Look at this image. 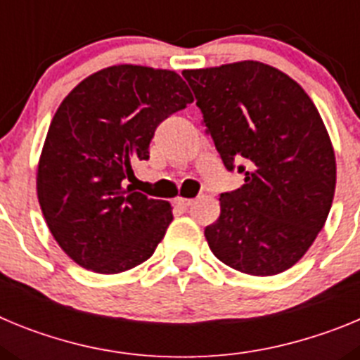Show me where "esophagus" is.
Here are the masks:
<instances>
[{"label":"esophagus","mask_w":360,"mask_h":360,"mask_svg":"<svg viewBox=\"0 0 360 360\" xmlns=\"http://www.w3.org/2000/svg\"><path fill=\"white\" fill-rule=\"evenodd\" d=\"M174 202H176V205H180V207H184V209H187V207H189V205H193V200H191V198H182V196H178V198L174 200Z\"/></svg>","instance_id":"obj_1"}]
</instances>
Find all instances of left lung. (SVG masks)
I'll use <instances>...</instances> for the list:
<instances>
[{
  "instance_id": "obj_1",
  "label": "left lung",
  "mask_w": 360,
  "mask_h": 360,
  "mask_svg": "<svg viewBox=\"0 0 360 360\" xmlns=\"http://www.w3.org/2000/svg\"><path fill=\"white\" fill-rule=\"evenodd\" d=\"M203 126L227 171L245 184L221 193L205 227L212 254L250 276H274L304 256L335 193V155L319 111L287 73L257 61L184 70Z\"/></svg>"
}]
</instances>
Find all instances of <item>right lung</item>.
I'll use <instances>...</instances> for the list:
<instances>
[{"mask_svg": "<svg viewBox=\"0 0 360 360\" xmlns=\"http://www.w3.org/2000/svg\"><path fill=\"white\" fill-rule=\"evenodd\" d=\"M193 103L171 70L119 65L79 82L57 108L37 167V198L63 250L82 269L119 274L153 256L171 203L128 186L155 129Z\"/></svg>", "mask_w": 360, "mask_h": 360, "instance_id": "add662e5", "label": "right lung"}]
</instances>
